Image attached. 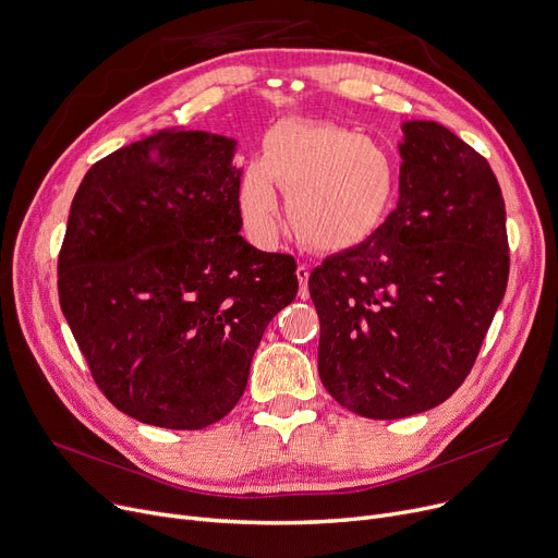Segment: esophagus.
Here are the masks:
<instances>
[{
  "instance_id": "esophagus-1",
  "label": "esophagus",
  "mask_w": 558,
  "mask_h": 558,
  "mask_svg": "<svg viewBox=\"0 0 558 558\" xmlns=\"http://www.w3.org/2000/svg\"><path fill=\"white\" fill-rule=\"evenodd\" d=\"M296 278L301 282V289H299V296L301 299H307L310 296V289H307V278H310V269L305 267V264H299L296 267Z\"/></svg>"
}]
</instances>
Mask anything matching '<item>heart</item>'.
Returning a JSON list of instances; mask_svg holds the SVG:
<instances>
[{"instance_id": "obj_1", "label": "heart", "mask_w": 558, "mask_h": 558, "mask_svg": "<svg viewBox=\"0 0 558 558\" xmlns=\"http://www.w3.org/2000/svg\"><path fill=\"white\" fill-rule=\"evenodd\" d=\"M287 198V221L316 251L362 240L387 213L396 165L383 144L343 126L282 120L262 142L259 162L244 167L240 213L251 238H276V194Z\"/></svg>"}]
</instances>
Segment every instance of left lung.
I'll list each match as a JSON object with an SVG mask.
<instances>
[{"mask_svg": "<svg viewBox=\"0 0 558 558\" xmlns=\"http://www.w3.org/2000/svg\"><path fill=\"white\" fill-rule=\"evenodd\" d=\"M396 210L310 276L318 375L348 412L391 421L448 400L471 373L509 280L490 165L438 122H402Z\"/></svg>", "mask_w": 558, "mask_h": 558, "instance_id": "obj_1", "label": "left lung"}]
</instances>
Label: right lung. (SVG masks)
I'll return each mask as SVG.
<instances>
[{
  "instance_id": "1",
  "label": "right lung",
  "mask_w": 558,
  "mask_h": 558,
  "mask_svg": "<svg viewBox=\"0 0 558 558\" xmlns=\"http://www.w3.org/2000/svg\"><path fill=\"white\" fill-rule=\"evenodd\" d=\"M238 142L171 126L90 167L58 255V299L97 387L126 416L203 429L242 398L296 262L242 234Z\"/></svg>"
}]
</instances>
